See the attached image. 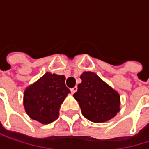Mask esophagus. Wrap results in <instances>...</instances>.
<instances>
[{
  "mask_svg": "<svg viewBox=\"0 0 149 149\" xmlns=\"http://www.w3.org/2000/svg\"><path fill=\"white\" fill-rule=\"evenodd\" d=\"M77 91V87H76V86H75L74 88L71 89V91H72V94H74V93L76 92V91Z\"/></svg>",
  "mask_w": 149,
  "mask_h": 149,
  "instance_id": "esophagus-1",
  "label": "esophagus"
}]
</instances>
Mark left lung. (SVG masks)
Wrapping results in <instances>:
<instances>
[{
    "label": "left lung",
    "instance_id": "1",
    "mask_svg": "<svg viewBox=\"0 0 149 149\" xmlns=\"http://www.w3.org/2000/svg\"><path fill=\"white\" fill-rule=\"evenodd\" d=\"M73 97L78 102L83 116L93 123H104L120 110V96L94 72H84L80 76Z\"/></svg>",
    "mask_w": 149,
    "mask_h": 149
}]
</instances>
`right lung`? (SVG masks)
Wrapping results in <instances>:
<instances>
[{
    "label": "right lung",
    "instance_id": "obj_1",
    "mask_svg": "<svg viewBox=\"0 0 149 149\" xmlns=\"http://www.w3.org/2000/svg\"><path fill=\"white\" fill-rule=\"evenodd\" d=\"M65 77L46 72L24 92V107L33 120L48 124L58 119L59 109L71 91L65 86Z\"/></svg>",
    "mask_w": 149,
    "mask_h": 149
}]
</instances>
